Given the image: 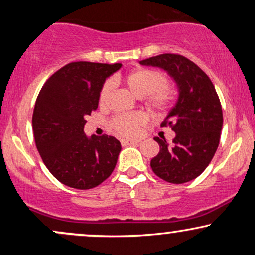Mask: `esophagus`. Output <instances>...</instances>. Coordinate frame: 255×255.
<instances>
[{"mask_svg": "<svg viewBox=\"0 0 255 255\" xmlns=\"http://www.w3.org/2000/svg\"><path fill=\"white\" fill-rule=\"evenodd\" d=\"M139 140H131V139H122L121 140V145L122 146H128V145H133V144H137Z\"/></svg>", "mask_w": 255, "mask_h": 255, "instance_id": "34e87169", "label": "esophagus"}]
</instances>
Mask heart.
<instances>
[{"instance_id": "1", "label": "heart", "mask_w": 255, "mask_h": 255, "mask_svg": "<svg viewBox=\"0 0 255 255\" xmlns=\"http://www.w3.org/2000/svg\"><path fill=\"white\" fill-rule=\"evenodd\" d=\"M128 87L139 97L147 96L148 104L154 109H163L171 101V91L169 86L163 84L164 78L156 69L137 68L128 73L125 78ZM111 81H107L99 93V103L105 105L111 92ZM147 121L141 113L126 114L114 119L113 126L121 135L133 136L139 133L140 126Z\"/></svg>"}]
</instances>
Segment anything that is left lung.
<instances>
[{
  "label": "left lung",
  "mask_w": 255,
  "mask_h": 255,
  "mask_svg": "<svg viewBox=\"0 0 255 255\" xmlns=\"http://www.w3.org/2000/svg\"><path fill=\"white\" fill-rule=\"evenodd\" d=\"M139 63L165 71L177 89L176 103L162 122L176 135L172 144L154 137L159 152L151 159L152 170L166 182H189L207 168L219 144L223 113L215 86L197 64L181 55H158Z\"/></svg>",
  "instance_id": "1"
}]
</instances>
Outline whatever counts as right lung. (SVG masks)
I'll use <instances>...</instances> for the list:
<instances>
[{
    "mask_svg": "<svg viewBox=\"0 0 255 255\" xmlns=\"http://www.w3.org/2000/svg\"><path fill=\"white\" fill-rule=\"evenodd\" d=\"M121 63L72 62L46 80L32 116L34 141L44 164L61 183L97 187L115 169L121 144L114 136H87L85 116L98 108L99 93Z\"/></svg>",
    "mask_w": 255,
    "mask_h": 255,
    "instance_id": "obj_1",
    "label": "right lung"
}]
</instances>
